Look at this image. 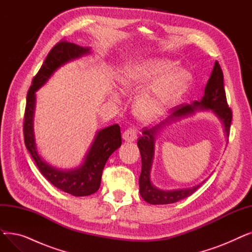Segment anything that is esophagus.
<instances>
[{
	"label": "esophagus",
	"instance_id": "esophagus-1",
	"mask_svg": "<svg viewBox=\"0 0 252 252\" xmlns=\"http://www.w3.org/2000/svg\"><path fill=\"white\" fill-rule=\"evenodd\" d=\"M123 139L126 141V142H134L136 141L137 139V133L136 130L133 129V128H129V129H126L125 133L123 134Z\"/></svg>",
	"mask_w": 252,
	"mask_h": 252
}]
</instances>
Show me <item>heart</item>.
I'll list each match as a JSON object with an SVG mask.
<instances>
[{"label": "heart", "mask_w": 252, "mask_h": 252, "mask_svg": "<svg viewBox=\"0 0 252 252\" xmlns=\"http://www.w3.org/2000/svg\"><path fill=\"white\" fill-rule=\"evenodd\" d=\"M117 83L125 94L143 91L134 103V113L141 123L151 125L183 96L189 77L186 71L177 69L173 60L147 57L126 64Z\"/></svg>", "instance_id": "1"}]
</instances>
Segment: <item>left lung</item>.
<instances>
[{
	"mask_svg": "<svg viewBox=\"0 0 252 252\" xmlns=\"http://www.w3.org/2000/svg\"><path fill=\"white\" fill-rule=\"evenodd\" d=\"M205 110L214 113L223 127L224 136H229L230 126L232 122V111L228 107L226 92L223 89V75L220 66L216 61L211 71L207 85L204 89V95L200 101H194L192 104L177 106L165 121L157 125L152 128H143L142 137L138 141V147L142 159V170L139 178L140 195L143 199L150 204H169L175 203L192 195L202 183L197 184L190 188L176 189V190H162L157 188L151 182V169L155 154V140L167 126L184 118L192 116L196 111Z\"/></svg>",
	"mask_w": 252,
	"mask_h": 252,
	"instance_id": "obj_1",
	"label": "left lung"
}]
</instances>
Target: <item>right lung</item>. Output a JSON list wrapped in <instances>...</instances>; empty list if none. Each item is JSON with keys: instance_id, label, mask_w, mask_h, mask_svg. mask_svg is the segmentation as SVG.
<instances>
[{"instance_id": "right-lung-1", "label": "right lung", "mask_w": 252, "mask_h": 252, "mask_svg": "<svg viewBox=\"0 0 252 252\" xmlns=\"http://www.w3.org/2000/svg\"><path fill=\"white\" fill-rule=\"evenodd\" d=\"M91 54L90 47H81L73 43L60 42L48 54L41 69L32 79L24 114V142L42 175L54 186L72 196H89L100 188L102 171L110 155L122 145L121 127L113 125L97 131L85 155L83 162L75 168L60 169L49 164L39 155L35 143L33 117L35 110V93L41 89L61 66L70 61Z\"/></svg>"}]
</instances>
